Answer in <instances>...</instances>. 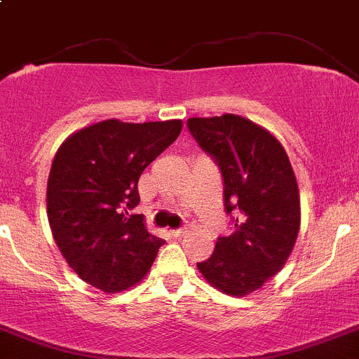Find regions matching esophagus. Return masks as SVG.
I'll list each match as a JSON object with an SVG mask.
<instances>
[{
    "label": "esophagus",
    "instance_id": "esophagus-1",
    "mask_svg": "<svg viewBox=\"0 0 359 359\" xmlns=\"http://www.w3.org/2000/svg\"><path fill=\"white\" fill-rule=\"evenodd\" d=\"M187 234V229H175V231H172V236H175V238H182V236Z\"/></svg>",
    "mask_w": 359,
    "mask_h": 359
}]
</instances>
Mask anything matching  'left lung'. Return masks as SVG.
I'll use <instances>...</instances> for the list:
<instances>
[{"label":"left lung","mask_w":359,"mask_h":359,"mask_svg":"<svg viewBox=\"0 0 359 359\" xmlns=\"http://www.w3.org/2000/svg\"><path fill=\"white\" fill-rule=\"evenodd\" d=\"M187 128L218 164L232 234L218 238L209 259L196 263L219 292H256L288 261L300 229V196L283 144L236 114L189 118Z\"/></svg>","instance_id":"1"}]
</instances>
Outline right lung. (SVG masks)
<instances>
[{
    "instance_id": "1",
    "label": "right lung",
    "mask_w": 359,
    "mask_h": 359,
    "mask_svg": "<svg viewBox=\"0 0 359 359\" xmlns=\"http://www.w3.org/2000/svg\"><path fill=\"white\" fill-rule=\"evenodd\" d=\"M180 130V119H105L71 134L57 150L48 177V222L64 259L87 284L118 293L148 273L164 241L130 209L140 203L143 170Z\"/></svg>"
}]
</instances>
